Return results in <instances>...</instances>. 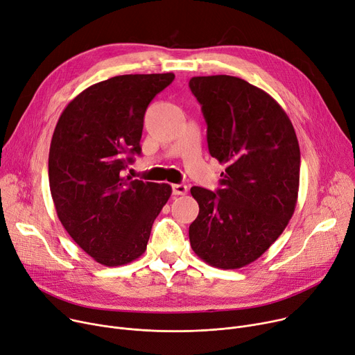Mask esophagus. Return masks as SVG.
I'll return each mask as SVG.
<instances>
[{
	"instance_id": "34e87169",
	"label": "esophagus",
	"mask_w": 355,
	"mask_h": 355,
	"mask_svg": "<svg viewBox=\"0 0 355 355\" xmlns=\"http://www.w3.org/2000/svg\"><path fill=\"white\" fill-rule=\"evenodd\" d=\"M188 193V188L184 184H174L173 185V194L174 196H185Z\"/></svg>"
}]
</instances>
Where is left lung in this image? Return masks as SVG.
Masks as SVG:
<instances>
[{"label": "left lung", "instance_id": "obj_1", "mask_svg": "<svg viewBox=\"0 0 355 355\" xmlns=\"http://www.w3.org/2000/svg\"><path fill=\"white\" fill-rule=\"evenodd\" d=\"M211 157L225 165L217 193L193 187L200 212L190 225L194 252L235 270L261 257L294 214L300 146L288 115L261 88L231 76L193 77Z\"/></svg>", "mask_w": 355, "mask_h": 355}]
</instances>
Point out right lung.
<instances>
[{
    "label": "right lung",
    "instance_id": "obj_1",
    "mask_svg": "<svg viewBox=\"0 0 355 355\" xmlns=\"http://www.w3.org/2000/svg\"><path fill=\"white\" fill-rule=\"evenodd\" d=\"M174 77H112L80 92L58 118L49 157L57 216L103 266H124L144 254L153 223L173 193L168 184L132 180L124 170L141 153L148 104Z\"/></svg>",
    "mask_w": 355,
    "mask_h": 355
}]
</instances>
